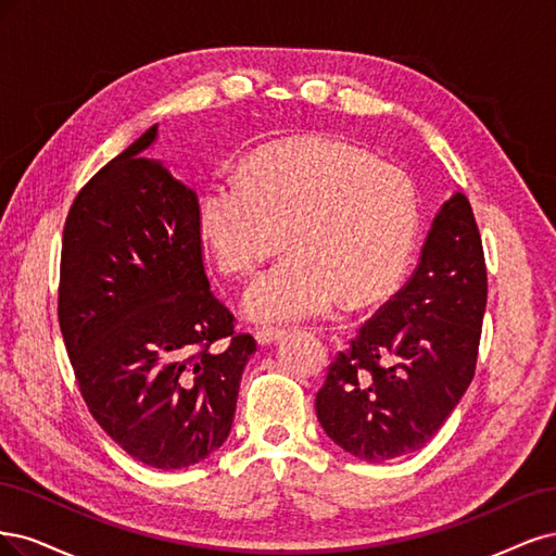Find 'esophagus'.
<instances>
[{
    "label": "esophagus",
    "instance_id": "obj_1",
    "mask_svg": "<svg viewBox=\"0 0 556 556\" xmlns=\"http://www.w3.org/2000/svg\"><path fill=\"white\" fill-rule=\"evenodd\" d=\"M281 337H283V330H279V328H258L256 330V342L261 346H270V344L279 342Z\"/></svg>",
    "mask_w": 556,
    "mask_h": 556
}]
</instances>
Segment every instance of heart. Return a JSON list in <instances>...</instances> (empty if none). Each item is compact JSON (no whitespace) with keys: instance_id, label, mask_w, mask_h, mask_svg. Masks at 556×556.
I'll use <instances>...</instances> for the list:
<instances>
[{"instance_id":"heart-1","label":"heart","mask_w":556,"mask_h":556,"mask_svg":"<svg viewBox=\"0 0 556 556\" xmlns=\"http://www.w3.org/2000/svg\"><path fill=\"white\" fill-rule=\"evenodd\" d=\"M205 247L226 277H249L286 242L291 256L244 298L258 320H302L339 302L363 309L402 281L418 232L408 177L330 136L277 140L199 201Z\"/></svg>"}]
</instances>
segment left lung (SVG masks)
Instances as JSON below:
<instances>
[{
  "label": "left lung",
  "instance_id": "1",
  "mask_svg": "<svg viewBox=\"0 0 556 556\" xmlns=\"http://www.w3.org/2000/svg\"><path fill=\"white\" fill-rule=\"evenodd\" d=\"M485 304L478 224L467 195L453 193L416 273L330 363L316 392L326 434L367 462L425 447L473 381Z\"/></svg>",
  "mask_w": 556,
  "mask_h": 556
}]
</instances>
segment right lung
<instances>
[{"label":"right lung","instance_id":"right-lung-1","mask_svg":"<svg viewBox=\"0 0 556 556\" xmlns=\"http://www.w3.org/2000/svg\"><path fill=\"white\" fill-rule=\"evenodd\" d=\"M154 138L156 127L78 191L58 316L89 414L134 459L170 471L226 441L256 342L210 289L199 195L140 156Z\"/></svg>","mask_w":556,"mask_h":556}]
</instances>
